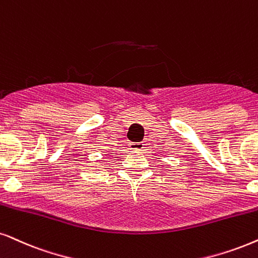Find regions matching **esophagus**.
I'll use <instances>...</instances> for the list:
<instances>
[{"instance_id": "obj_1", "label": "esophagus", "mask_w": 258, "mask_h": 258, "mask_svg": "<svg viewBox=\"0 0 258 258\" xmlns=\"http://www.w3.org/2000/svg\"><path fill=\"white\" fill-rule=\"evenodd\" d=\"M130 149L132 151H142L144 149V144L143 143H130Z\"/></svg>"}]
</instances>
